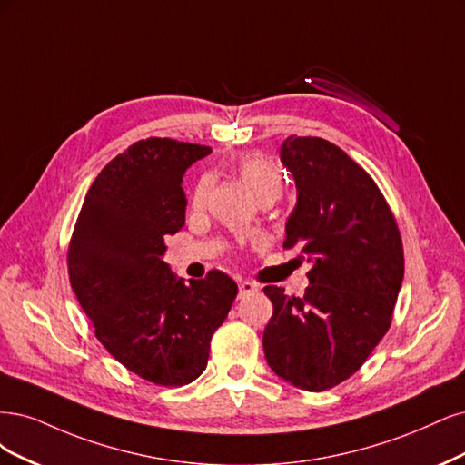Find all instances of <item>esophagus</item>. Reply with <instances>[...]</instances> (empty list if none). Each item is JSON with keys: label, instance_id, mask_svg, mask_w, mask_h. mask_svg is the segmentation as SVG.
<instances>
[{"label": "esophagus", "instance_id": "esophagus-1", "mask_svg": "<svg viewBox=\"0 0 465 465\" xmlns=\"http://www.w3.org/2000/svg\"><path fill=\"white\" fill-rule=\"evenodd\" d=\"M257 290H259L257 283L247 282V280L239 282V297H245V295H249V293H254Z\"/></svg>", "mask_w": 465, "mask_h": 465}]
</instances>
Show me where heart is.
<instances>
[{
	"label": "heart",
	"instance_id": "heart-1",
	"mask_svg": "<svg viewBox=\"0 0 465 465\" xmlns=\"http://www.w3.org/2000/svg\"><path fill=\"white\" fill-rule=\"evenodd\" d=\"M237 173L259 201H276L283 189V177L272 160L261 154H247L237 162ZM213 191L211 175H203L193 189V206H203Z\"/></svg>",
	"mask_w": 465,
	"mask_h": 465
}]
</instances>
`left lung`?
Returning <instances> with one entry per match:
<instances>
[{
  "label": "left lung",
  "mask_w": 465,
  "mask_h": 465,
  "mask_svg": "<svg viewBox=\"0 0 465 465\" xmlns=\"http://www.w3.org/2000/svg\"><path fill=\"white\" fill-rule=\"evenodd\" d=\"M280 158L297 187L283 249L299 247L312 268L303 297L264 288L274 312L262 348L278 377L322 392L361 369L391 328L401 235L379 185L340 146L292 134Z\"/></svg>",
  "instance_id": "8db88e82"
}]
</instances>
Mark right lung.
Here are the masks:
<instances>
[{
    "label": "right lung",
    "instance_id": "add662e5",
    "mask_svg": "<svg viewBox=\"0 0 465 465\" xmlns=\"http://www.w3.org/2000/svg\"><path fill=\"white\" fill-rule=\"evenodd\" d=\"M211 146L151 137L108 162L88 189L67 249L71 288L119 363L158 386L206 369L213 334L237 295L220 271L177 280L163 237L185 223L183 173Z\"/></svg>",
    "mask_w": 465,
    "mask_h": 465
}]
</instances>
